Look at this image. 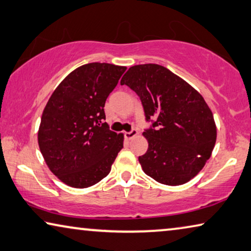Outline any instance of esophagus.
I'll return each instance as SVG.
<instances>
[{
	"instance_id": "obj_1",
	"label": "esophagus",
	"mask_w": 251,
	"mask_h": 251,
	"mask_svg": "<svg viewBox=\"0 0 251 251\" xmlns=\"http://www.w3.org/2000/svg\"><path fill=\"white\" fill-rule=\"evenodd\" d=\"M137 136H138V131L136 129H133V130L129 131V132L125 133V137H126V139H128V140H131V139H133L134 137H137Z\"/></svg>"
}]
</instances>
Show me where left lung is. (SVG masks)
<instances>
[{
  "instance_id": "1",
  "label": "left lung",
  "mask_w": 251,
  "mask_h": 251,
  "mask_svg": "<svg viewBox=\"0 0 251 251\" xmlns=\"http://www.w3.org/2000/svg\"><path fill=\"white\" fill-rule=\"evenodd\" d=\"M121 85L136 92L146 121L152 123L144 132L148 150L139 156L142 171L165 185L187 183L204 167L217 140L213 114L203 96L157 64L130 67Z\"/></svg>"
}]
</instances>
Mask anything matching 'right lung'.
<instances>
[{
    "mask_svg": "<svg viewBox=\"0 0 251 251\" xmlns=\"http://www.w3.org/2000/svg\"><path fill=\"white\" fill-rule=\"evenodd\" d=\"M126 67L91 63L61 82L42 112L38 144L50 171L75 188L95 185L109 175L123 148V134L109 129L107 96Z\"/></svg>",
    "mask_w": 251,
    "mask_h": 251,
    "instance_id": "right-lung-1",
    "label": "right lung"
}]
</instances>
